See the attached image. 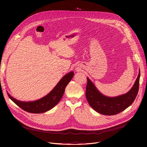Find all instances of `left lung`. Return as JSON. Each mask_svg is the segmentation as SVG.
<instances>
[{
	"label": "left lung",
	"instance_id": "left-lung-1",
	"mask_svg": "<svg viewBox=\"0 0 147 147\" xmlns=\"http://www.w3.org/2000/svg\"><path fill=\"white\" fill-rule=\"evenodd\" d=\"M139 78L140 70L134 85L127 93L118 96L109 97L99 92L87 77L86 90L87 100L92 108L99 113L104 115L118 114L128 108L134 101L139 90Z\"/></svg>",
	"mask_w": 147,
	"mask_h": 147
}]
</instances>
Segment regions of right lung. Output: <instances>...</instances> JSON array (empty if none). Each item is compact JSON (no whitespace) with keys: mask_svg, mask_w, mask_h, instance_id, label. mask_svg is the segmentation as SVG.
<instances>
[{"mask_svg":"<svg viewBox=\"0 0 147 147\" xmlns=\"http://www.w3.org/2000/svg\"><path fill=\"white\" fill-rule=\"evenodd\" d=\"M74 75V73L72 71L66 74L48 95L36 101H22L11 96L8 92L7 94L16 105L27 112L31 113H45L55 107L59 102L66 86L73 78Z\"/></svg>","mask_w":147,"mask_h":147,"instance_id":"obj_1","label":"right lung"}]
</instances>
